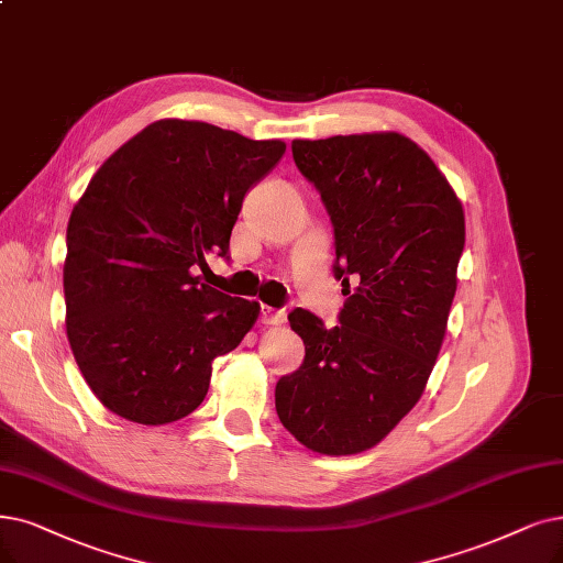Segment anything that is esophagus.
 I'll return each mask as SVG.
<instances>
[{
    "label": "esophagus",
    "instance_id": "1",
    "mask_svg": "<svg viewBox=\"0 0 563 563\" xmlns=\"http://www.w3.org/2000/svg\"><path fill=\"white\" fill-rule=\"evenodd\" d=\"M258 321L263 325H282L286 321V311L284 309H275V307H261V313H258Z\"/></svg>",
    "mask_w": 563,
    "mask_h": 563
}]
</instances>
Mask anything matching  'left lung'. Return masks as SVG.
<instances>
[{
    "label": "left lung",
    "mask_w": 563,
    "mask_h": 563,
    "mask_svg": "<svg viewBox=\"0 0 563 563\" xmlns=\"http://www.w3.org/2000/svg\"><path fill=\"white\" fill-rule=\"evenodd\" d=\"M290 150L330 214L332 273L349 298L334 328L300 307L288 313L305 360L277 380L275 407L309 451L355 455L416 407L434 369L457 290L464 210L401 133L294 141Z\"/></svg>",
    "instance_id": "1"
}]
</instances>
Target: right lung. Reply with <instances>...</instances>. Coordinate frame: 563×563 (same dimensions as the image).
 <instances>
[{"mask_svg": "<svg viewBox=\"0 0 563 563\" xmlns=\"http://www.w3.org/2000/svg\"><path fill=\"white\" fill-rule=\"evenodd\" d=\"M284 152L282 141L159 120L89 179L66 227V336L108 411L166 424L206 399L212 360L261 307L200 284L194 267L229 258L246 191Z\"/></svg>", "mask_w": 563, "mask_h": 563, "instance_id": "right-lung-1", "label": "right lung"}]
</instances>
